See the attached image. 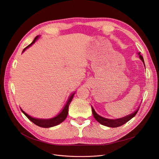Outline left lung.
<instances>
[{
  "mask_svg": "<svg viewBox=\"0 0 159 159\" xmlns=\"http://www.w3.org/2000/svg\"><path fill=\"white\" fill-rule=\"evenodd\" d=\"M139 58L140 59L143 61V62L144 64V58L140 55V53L139 52ZM139 107L138 109L134 111L133 113H132L130 115H128L126 116H124V117H122L120 119H107V118H104L102 117V116H100L99 115H98L96 111H95V110L93 109V107L91 106V109H92V113L93 115L94 118L97 120V122H98L100 124L103 125V126H106L107 127H110V128H116V127H119L122 125L124 124L125 123H126L127 122H128L129 120H131L133 117H134L135 116V115L137 114V113L138 112L139 110Z\"/></svg>",
  "mask_w": 159,
  "mask_h": 159,
  "instance_id": "1",
  "label": "left lung"
}]
</instances>
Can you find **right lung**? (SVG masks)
Instances as JSON below:
<instances>
[{
    "instance_id": "obj_1",
    "label": "right lung",
    "mask_w": 159,
    "mask_h": 159,
    "mask_svg": "<svg viewBox=\"0 0 159 159\" xmlns=\"http://www.w3.org/2000/svg\"><path fill=\"white\" fill-rule=\"evenodd\" d=\"M39 35L37 36L34 40H33V41L32 42V43L28 45L26 48H25L23 51H22V53L26 50L27 48H28L30 46H31L32 44H33L35 43V42L39 39ZM75 93H73L72 95H70V97H69L68 100V102H66V105L64 106V108L62 109V110L61 111V112L58 114V115H57L56 116H55V117L53 118H52V119H36V118H33L32 117V116H30L29 115H28L27 113H25L22 109L21 111L22 112L26 115L27 116V118L31 120L32 122L34 123L35 124H36L37 126H40V127H42V128H51V127H53V126H57V125H58L59 124H61V122H62L67 117V116H68V108H69V106L72 101V99L73 98V96L75 95Z\"/></svg>"
}]
</instances>
